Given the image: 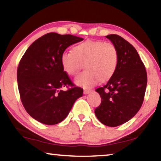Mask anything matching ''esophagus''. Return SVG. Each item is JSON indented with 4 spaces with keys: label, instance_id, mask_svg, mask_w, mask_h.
Returning <instances> with one entry per match:
<instances>
[{
    "label": "esophagus",
    "instance_id": "1",
    "mask_svg": "<svg viewBox=\"0 0 161 161\" xmlns=\"http://www.w3.org/2000/svg\"><path fill=\"white\" fill-rule=\"evenodd\" d=\"M92 90H90V89H84V94H88L91 92Z\"/></svg>",
    "mask_w": 161,
    "mask_h": 161
}]
</instances>
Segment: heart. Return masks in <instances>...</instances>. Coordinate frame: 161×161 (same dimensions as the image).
<instances>
[{"instance_id":"heart-1","label":"heart","mask_w":161,"mask_h":161,"mask_svg":"<svg viewBox=\"0 0 161 161\" xmlns=\"http://www.w3.org/2000/svg\"><path fill=\"white\" fill-rule=\"evenodd\" d=\"M118 62L116 46L103 40H87L61 55L62 68L69 75H77L84 63L86 70L75 79L76 84L84 87L93 86L101 80H108L116 72Z\"/></svg>"}]
</instances>
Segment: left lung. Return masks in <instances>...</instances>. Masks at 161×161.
Returning a JSON list of instances; mask_svg holds the SVG:
<instances>
[{
	"label": "left lung",
	"mask_w": 161,
	"mask_h": 161,
	"mask_svg": "<svg viewBox=\"0 0 161 161\" xmlns=\"http://www.w3.org/2000/svg\"><path fill=\"white\" fill-rule=\"evenodd\" d=\"M116 46L119 62L107 83L96 91L102 102L95 108L97 119L115 127L133 118L142 106L147 85L145 65L133 46L118 35L106 36Z\"/></svg>",
	"instance_id": "left-lung-1"
}]
</instances>
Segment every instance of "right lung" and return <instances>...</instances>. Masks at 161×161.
I'll list each match as a JSON object with an SVG mask.
<instances>
[{
	"mask_svg": "<svg viewBox=\"0 0 161 161\" xmlns=\"http://www.w3.org/2000/svg\"><path fill=\"white\" fill-rule=\"evenodd\" d=\"M82 40L72 35L50 32L35 40L22 57L17 70L20 99L29 115L40 123L62 121L82 96L83 89L76 86L61 64L64 50Z\"/></svg>",
	"mask_w": 161,
	"mask_h": 161,
	"instance_id": "right-lung-1",
	"label": "right lung"
}]
</instances>
